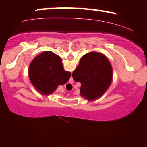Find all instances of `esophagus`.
<instances>
[{
  "label": "esophagus",
  "instance_id": "esophagus-1",
  "mask_svg": "<svg viewBox=\"0 0 147 147\" xmlns=\"http://www.w3.org/2000/svg\"><path fill=\"white\" fill-rule=\"evenodd\" d=\"M70 85H71V84H68V86H70Z\"/></svg>",
  "mask_w": 147,
  "mask_h": 147
}]
</instances>
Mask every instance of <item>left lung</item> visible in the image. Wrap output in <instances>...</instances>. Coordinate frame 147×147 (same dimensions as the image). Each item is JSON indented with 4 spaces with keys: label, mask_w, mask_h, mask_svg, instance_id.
<instances>
[{
    "label": "left lung",
    "mask_w": 147,
    "mask_h": 147,
    "mask_svg": "<svg viewBox=\"0 0 147 147\" xmlns=\"http://www.w3.org/2000/svg\"><path fill=\"white\" fill-rule=\"evenodd\" d=\"M72 76L75 82L81 83V96L88 100H95L110 86L113 69L105 55L90 52L81 58Z\"/></svg>",
    "instance_id": "8db88e82"
}]
</instances>
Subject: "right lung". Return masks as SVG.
I'll list each match as a JSON object with an SVG mask.
<instances>
[{
	"label": "right lung",
	"mask_w": 147,
	"mask_h": 147,
	"mask_svg": "<svg viewBox=\"0 0 147 147\" xmlns=\"http://www.w3.org/2000/svg\"><path fill=\"white\" fill-rule=\"evenodd\" d=\"M28 73L35 88L46 95L52 94L59 85L67 83L71 76L64 70L60 57L50 51L37 55L30 63Z\"/></svg>",
	"instance_id": "1"
}]
</instances>
